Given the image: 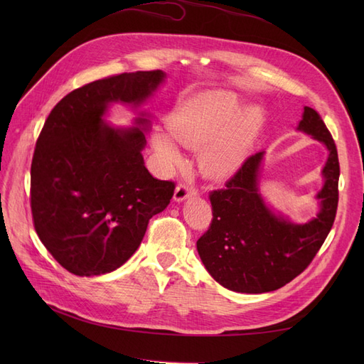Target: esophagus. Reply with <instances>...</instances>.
<instances>
[{
    "label": "esophagus",
    "mask_w": 364,
    "mask_h": 364,
    "mask_svg": "<svg viewBox=\"0 0 364 364\" xmlns=\"http://www.w3.org/2000/svg\"><path fill=\"white\" fill-rule=\"evenodd\" d=\"M194 196H197V190L193 185L179 183L178 186H176L173 199H174V202H183L185 199H188V197H194Z\"/></svg>",
    "instance_id": "1"
}]
</instances>
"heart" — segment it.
Segmentation results:
<instances>
[{"instance_id":"1","label":"heart","mask_w":364,"mask_h":364,"mask_svg":"<svg viewBox=\"0 0 364 364\" xmlns=\"http://www.w3.org/2000/svg\"><path fill=\"white\" fill-rule=\"evenodd\" d=\"M234 92L209 91L191 97L168 117V134L153 135L161 161L171 167L182 161L181 146L200 149V168L211 178L232 174L245 161L262 123L258 107H247Z\"/></svg>"}]
</instances>
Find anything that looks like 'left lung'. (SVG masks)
Wrapping results in <instances>:
<instances>
[{"label": "left lung", "instance_id": "1", "mask_svg": "<svg viewBox=\"0 0 364 364\" xmlns=\"http://www.w3.org/2000/svg\"><path fill=\"white\" fill-rule=\"evenodd\" d=\"M297 130L325 144V183L317 193L321 209L304 225L274 214L259 193L264 151L249 156L222 190L209 193L213 222L197 240V252L209 274L225 289L267 293L301 274L333 228L338 203L340 165L334 139L314 109L305 106Z\"/></svg>", "mask_w": 364, "mask_h": 364}]
</instances>
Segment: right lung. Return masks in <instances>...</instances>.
Instances as JSON below:
<instances>
[{
  "instance_id": "add662e5",
  "label": "right lung",
  "mask_w": 364,
  "mask_h": 364,
  "mask_svg": "<svg viewBox=\"0 0 364 364\" xmlns=\"http://www.w3.org/2000/svg\"><path fill=\"white\" fill-rule=\"evenodd\" d=\"M165 73H124L77 87L53 107L31 161L35 229L63 269L77 277L117 270L134 255L149 220L168 206L174 182L153 178L142 150L150 119L135 127L105 121L107 107H138Z\"/></svg>"
}]
</instances>
